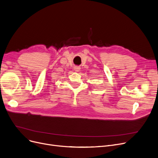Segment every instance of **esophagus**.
<instances>
[{"label":"esophagus","instance_id":"obj_1","mask_svg":"<svg viewBox=\"0 0 158 158\" xmlns=\"http://www.w3.org/2000/svg\"><path fill=\"white\" fill-rule=\"evenodd\" d=\"M80 69H81V68L79 66H77L74 67V70H75V72H78L80 70Z\"/></svg>","mask_w":158,"mask_h":158}]
</instances>
